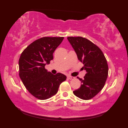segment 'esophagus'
<instances>
[{"label":"esophagus","mask_w":128,"mask_h":128,"mask_svg":"<svg viewBox=\"0 0 128 128\" xmlns=\"http://www.w3.org/2000/svg\"><path fill=\"white\" fill-rule=\"evenodd\" d=\"M68 78H69V79H73V78H74V77L71 76H68Z\"/></svg>","instance_id":"obj_1"}]
</instances>
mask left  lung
Wrapping results in <instances>:
<instances>
[{"mask_svg": "<svg viewBox=\"0 0 128 128\" xmlns=\"http://www.w3.org/2000/svg\"><path fill=\"white\" fill-rule=\"evenodd\" d=\"M68 40L87 72L83 79L78 77L82 84L73 94L80 99L90 100L104 86L108 74L107 62L100 49L88 40L82 36H69Z\"/></svg>", "mask_w": 128, "mask_h": 128, "instance_id": "left-lung-1", "label": "left lung"}]
</instances>
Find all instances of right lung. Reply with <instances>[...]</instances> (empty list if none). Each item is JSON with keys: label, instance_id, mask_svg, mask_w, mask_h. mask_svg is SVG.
I'll list each match as a JSON object with an SVG mask.
<instances>
[{"label": "right lung", "instance_id": "1", "mask_svg": "<svg viewBox=\"0 0 128 128\" xmlns=\"http://www.w3.org/2000/svg\"><path fill=\"white\" fill-rule=\"evenodd\" d=\"M64 37H43L30 44L19 59V76L26 88L38 99L46 100L55 95L62 82L66 79L64 74L54 75L45 66L53 59V54Z\"/></svg>", "mask_w": 128, "mask_h": 128}]
</instances>
